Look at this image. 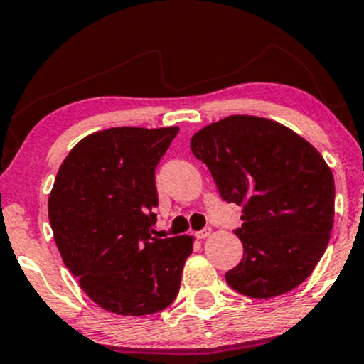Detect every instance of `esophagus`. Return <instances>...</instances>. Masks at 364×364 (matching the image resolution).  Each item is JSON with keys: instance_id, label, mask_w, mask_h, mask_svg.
Returning a JSON list of instances; mask_svg holds the SVG:
<instances>
[{"instance_id": "obj_1", "label": "esophagus", "mask_w": 364, "mask_h": 364, "mask_svg": "<svg viewBox=\"0 0 364 364\" xmlns=\"http://www.w3.org/2000/svg\"><path fill=\"white\" fill-rule=\"evenodd\" d=\"M195 236H196V240H205V237L210 236V229L207 228V229H202V231H196Z\"/></svg>"}]
</instances>
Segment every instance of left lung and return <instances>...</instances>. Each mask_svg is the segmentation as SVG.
Segmentation results:
<instances>
[{"mask_svg":"<svg viewBox=\"0 0 364 364\" xmlns=\"http://www.w3.org/2000/svg\"><path fill=\"white\" fill-rule=\"evenodd\" d=\"M225 202L243 207V260L225 274L240 294L267 299L310 277L333 225L332 169L303 136L277 121L235 114L190 140Z\"/></svg>","mask_w":364,"mask_h":364,"instance_id":"obj_1","label":"left lung"}]
</instances>
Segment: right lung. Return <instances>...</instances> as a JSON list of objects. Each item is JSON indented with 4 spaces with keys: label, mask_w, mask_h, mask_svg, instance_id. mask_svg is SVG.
<instances>
[{
    "label": "right lung",
    "mask_w": 364,
    "mask_h": 364,
    "mask_svg": "<svg viewBox=\"0 0 364 364\" xmlns=\"http://www.w3.org/2000/svg\"><path fill=\"white\" fill-rule=\"evenodd\" d=\"M178 127L87 135L63 161L48 212L63 262L106 311L141 316L176 299L193 237L152 236L156 168Z\"/></svg>",
    "instance_id": "right-lung-1"
}]
</instances>
